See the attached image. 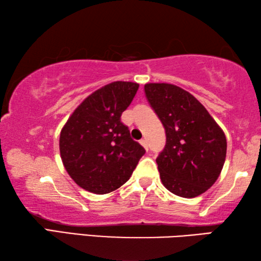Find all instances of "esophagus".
Listing matches in <instances>:
<instances>
[{
    "instance_id": "esophagus-1",
    "label": "esophagus",
    "mask_w": 261,
    "mask_h": 261,
    "mask_svg": "<svg viewBox=\"0 0 261 261\" xmlns=\"http://www.w3.org/2000/svg\"><path fill=\"white\" fill-rule=\"evenodd\" d=\"M139 143H140L141 145H143L144 148L146 149V151H148V145H147V140H146V139H141V140L139 141Z\"/></svg>"
}]
</instances>
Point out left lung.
<instances>
[{"instance_id": "left-lung-1", "label": "left lung", "mask_w": 261, "mask_h": 261, "mask_svg": "<svg viewBox=\"0 0 261 261\" xmlns=\"http://www.w3.org/2000/svg\"><path fill=\"white\" fill-rule=\"evenodd\" d=\"M144 90L166 130L165 148L156 158L162 184L176 196H199L222 170L226 136L204 106L183 88L151 83Z\"/></svg>"}]
</instances>
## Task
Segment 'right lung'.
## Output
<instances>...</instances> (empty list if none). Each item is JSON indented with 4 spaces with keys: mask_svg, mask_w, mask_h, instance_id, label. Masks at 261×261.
I'll use <instances>...</instances> for the list:
<instances>
[{
    "mask_svg": "<svg viewBox=\"0 0 261 261\" xmlns=\"http://www.w3.org/2000/svg\"><path fill=\"white\" fill-rule=\"evenodd\" d=\"M138 87L137 83L114 82L99 88L78 106L62 129V162L86 191L105 194L118 189L145 154L121 122Z\"/></svg>",
    "mask_w": 261,
    "mask_h": 261,
    "instance_id": "1",
    "label": "right lung"
}]
</instances>
